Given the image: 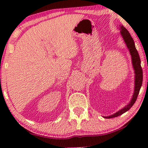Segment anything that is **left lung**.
<instances>
[{"instance_id":"1","label":"left lung","mask_w":148,"mask_h":148,"mask_svg":"<svg viewBox=\"0 0 148 148\" xmlns=\"http://www.w3.org/2000/svg\"><path fill=\"white\" fill-rule=\"evenodd\" d=\"M119 30L120 34H121L124 42L129 49L130 55L131 56L132 64L134 71V89L132 97L129 103L127 106H125L123 108L117 111L116 113L109 116H103L104 118L106 119L113 118V117L121 116V114L128 111L133 106L134 102L136 101L138 95L139 94V91L142 84V79H143V73H142V69L141 67V61H140L139 54L138 53L136 47H135L134 40L132 39L129 31L121 25H119Z\"/></svg>"}]
</instances>
